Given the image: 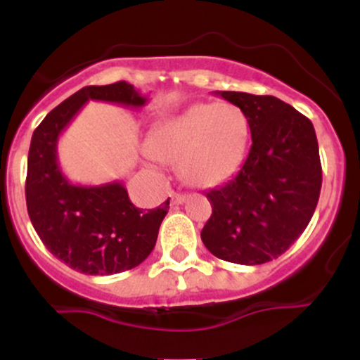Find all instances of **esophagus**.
<instances>
[{"instance_id":"34e87169","label":"esophagus","mask_w":360,"mask_h":360,"mask_svg":"<svg viewBox=\"0 0 360 360\" xmlns=\"http://www.w3.org/2000/svg\"><path fill=\"white\" fill-rule=\"evenodd\" d=\"M184 200H186V196H184V194H179V193H172V196H171V201H172V205H181V203H183Z\"/></svg>"}]
</instances>
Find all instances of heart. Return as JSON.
Here are the masks:
<instances>
[{
	"label": "heart",
	"mask_w": 360,
	"mask_h": 360,
	"mask_svg": "<svg viewBox=\"0 0 360 360\" xmlns=\"http://www.w3.org/2000/svg\"><path fill=\"white\" fill-rule=\"evenodd\" d=\"M249 120L232 103H198L162 120L148 134V152L160 162H177L184 183L212 188L229 179L243 160Z\"/></svg>",
	"instance_id": "1"
}]
</instances>
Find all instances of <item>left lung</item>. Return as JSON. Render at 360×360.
Returning <instances> with one entry per match:
<instances>
[{
	"instance_id": "1",
	"label": "left lung",
	"mask_w": 360,
	"mask_h": 360,
	"mask_svg": "<svg viewBox=\"0 0 360 360\" xmlns=\"http://www.w3.org/2000/svg\"><path fill=\"white\" fill-rule=\"evenodd\" d=\"M249 120L252 146L232 179L206 193L201 240L214 257L257 266L278 259L311 220L321 189L313 123L274 96L218 91Z\"/></svg>"
}]
</instances>
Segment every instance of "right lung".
I'll return each instance as SVG.
<instances>
[{"label":"right lung","mask_w":360,"mask_h":360,"mask_svg":"<svg viewBox=\"0 0 360 360\" xmlns=\"http://www.w3.org/2000/svg\"><path fill=\"white\" fill-rule=\"evenodd\" d=\"M89 100L140 108L147 103L125 81L86 86L56 106L35 128L28 150L27 210L51 254L82 274L110 276L134 269L154 249L169 200L140 210L120 181L101 186L72 184L57 162V142Z\"/></svg>","instance_id":"obj_1"}]
</instances>
